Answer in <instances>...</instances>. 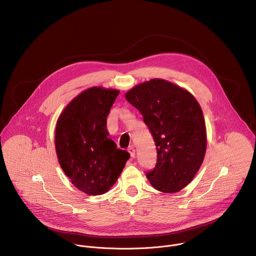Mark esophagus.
Instances as JSON below:
<instances>
[{
    "label": "esophagus",
    "instance_id": "1",
    "mask_svg": "<svg viewBox=\"0 0 256 256\" xmlns=\"http://www.w3.org/2000/svg\"><path fill=\"white\" fill-rule=\"evenodd\" d=\"M128 153H130V157H132V158H134V155H136V151H134V148L132 147V146H130V147H128Z\"/></svg>",
    "mask_w": 256,
    "mask_h": 256
}]
</instances>
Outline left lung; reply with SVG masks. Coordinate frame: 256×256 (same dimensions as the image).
Returning <instances> with one entry per match:
<instances>
[{
    "label": "left lung",
    "mask_w": 256,
    "mask_h": 256,
    "mask_svg": "<svg viewBox=\"0 0 256 256\" xmlns=\"http://www.w3.org/2000/svg\"><path fill=\"white\" fill-rule=\"evenodd\" d=\"M126 98L142 116L157 147V163L146 176L159 192L181 190L192 180L206 154L200 104L186 90L161 79L136 86Z\"/></svg>",
    "instance_id": "obj_1"
}]
</instances>
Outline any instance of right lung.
I'll list each match as a JSON object with an SVG mask.
<instances>
[{
    "label": "right lung",
    "mask_w": 256,
    "mask_h": 256,
    "mask_svg": "<svg viewBox=\"0 0 256 256\" xmlns=\"http://www.w3.org/2000/svg\"><path fill=\"white\" fill-rule=\"evenodd\" d=\"M120 91L90 88L66 105L56 128V150L64 174L81 192L96 196L109 190L130 154L118 149L106 128Z\"/></svg>",
    "instance_id": "1"
}]
</instances>
